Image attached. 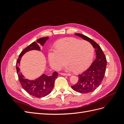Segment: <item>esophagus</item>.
Segmentation results:
<instances>
[{
	"instance_id": "obj_1",
	"label": "esophagus",
	"mask_w": 124,
	"mask_h": 124,
	"mask_svg": "<svg viewBox=\"0 0 124 124\" xmlns=\"http://www.w3.org/2000/svg\"><path fill=\"white\" fill-rule=\"evenodd\" d=\"M60 74L63 76H70V74H68V73H60Z\"/></svg>"
}]
</instances>
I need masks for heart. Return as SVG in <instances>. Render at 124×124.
Segmentation results:
<instances>
[{"label":"heart","mask_w":124,"mask_h":124,"mask_svg":"<svg viewBox=\"0 0 124 124\" xmlns=\"http://www.w3.org/2000/svg\"><path fill=\"white\" fill-rule=\"evenodd\" d=\"M94 50L92 45L87 41L74 38H65L57 41L55 49L48 51L50 65L55 70H59L66 61L68 68L79 72L85 70L93 60Z\"/></svg>","instance_id":"heart-1"}]
</instances>
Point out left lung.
<instances>
[{
    "label": "left lung",
    "instance_id": "1",
    "mask_svg": "<svg viewBox=\"0 0 124 124\" xmlns=\"http://www.w3.org/2000/svg\"><path fill=\"white\" fill-rule=\"evenodd\" d=\"M75 34L89 41L96 49V59L85 71L78 75L79 79L77 83L71 86L73 90L78 93H90L101 85L106 72L107 59L101 48L95 41L82 34Z\"/></svg>",
    "mask_w": 124,
    "mask_h": 124
}]
</instances>
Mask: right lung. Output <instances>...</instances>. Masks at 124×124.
Masks as SVG:
<instances>
[{"label":"right lung","mask_w":124,"mask_h":124,"mask_svg":"<svg viewBox=\"0 0 124 124\" xmlns=\"http://www.w3.org/2000/svg\"><path fill=\"white\" fill-rule=\"evenodd\" d=\"M48 39V37L39 38L36 42H33L25 48L20 53L16 64L18 80L23 88L31 95L38 98L46 96L51 93L53 88L54 81L58 76L57 72L55 71L52 75L49 76L43 74L35 80H30L25 79L24 76L22 75L19 68V64L23 54L31 50L40 51L39 46H43Z\"/></svg>","instance_id":"obj_1"}]
</instances>
